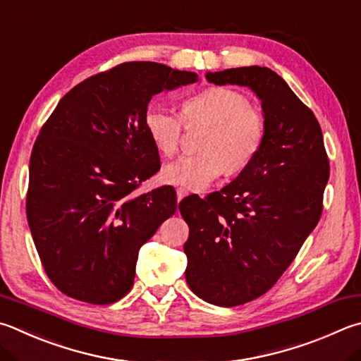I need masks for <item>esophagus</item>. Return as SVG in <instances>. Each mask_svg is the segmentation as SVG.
<instances>
[{
  "label": "esophagus",
  "instance_id": "esophagus-1",
  "mask_svg": "<svg viewBox=\"0 0 361 361\" xmlns=\"http://www.w3.org/2000/svg\"><path fill=\"white\" fill-rule=\"evenodd\" d=\"M186 195H188V191H186L185 188H178V189H176V199H178V202H180L181 199H185Z\"/></svg>",
  "mask_w": 361,
  "mask_h": 361
}]
</instances>
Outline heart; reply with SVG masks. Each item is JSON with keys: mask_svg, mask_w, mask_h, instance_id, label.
Returning a JSON list of instances; mask_svg holds the SVG:
<instances>
[{"mask_svg": "<svg viewBox=\"0 0 361 361\" xmlns=\"http://www.w3.org/2000/svg\"><path fill=\"white\" fill-rule=\"evenodd\" d=\"M185 121L207 123L209 130L202 142V153L181 154L162 167L169 185L199 191L224 170L237 173L260 152L265 137V116L237 90L213 87L183 102V116L161 104L145 112V128L153 145L162 154H172L180 145Z\"/></svg>", "mask_w": 361, "mask_h": 361, "instance_id": "1", "label": "heart"}]
</instances>
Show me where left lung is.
<instances>
[{"label":"left lung","instance_id":"obj_1","mask_svg":"<svg viewBox=\"0 0 361 361\" xmlns=\"http://www.w3.org/2000/svg\"><path fill=\"white\" fill-rule=\"evenodd\" d=\"M207 80L249 87L265 116L260 152L237 178L180 203L189 289L231 307L270 290L297 257L322 214L330 164L317 118L276 72L235 68L208 72Z\"/></svg>","mask_w":361,"mask_h":361}]
</instances>
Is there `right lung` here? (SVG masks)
<instances>
[{
	"label": "right lung",
	"instance_id": "add662e5",
	"mask_svg": "<svg viewBox=\"0 0 361 361\" xmlns=\"http://www.w3.org/2000/svg\"><path fill=\"white\" fill-rule=\"evenodd\" d=\"M197 74L123 63L75 85L32 147L26 218L58 290L93 305L121 300L139 249L176 208L172 186L135 192L161 167L145 128L148 102Z\"/></svg>",
	"mask_w": 361,
	"mask_h": 361
}]
</instances>
